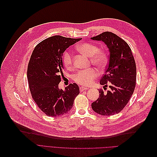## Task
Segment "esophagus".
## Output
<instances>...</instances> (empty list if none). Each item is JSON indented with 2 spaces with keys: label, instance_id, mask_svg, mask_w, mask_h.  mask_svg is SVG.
<instances>
[{
  "label": "esophagus",
  "instance_id": "34e87169",
  "mask_svg": "<svg viewBox=\"0 0 157 157\" xmlns=\"http://www.w3.org/2000/svg\"><path fill=\"white\" fill-rule=\"evenodd\" d=\"M88 90V88H86V87H84V86H80V92H82V91H84V90Z\"/></svg>",
  "mask_w": 157,
  "mask_h": 157
}]
</instances>
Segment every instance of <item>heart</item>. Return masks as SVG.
<instances>
[{"instance_id": "heart-1", "label": "heart", "mask_w": 157, "mask_h": 157, "mask_svg": "<svg viewBox=\"0 0 157 157\" xmlns=\"http://www.w3.org/2000/svg\"><path fill=\"white\" fill-rule=\"evenodd\" d=\"M77 50L88 57H90L91 63L98 67L105 66L107 60V55L103 49L98 48L96 44L91 42H82L77 46ZM63 62L65 68L71 70L73 68V58L70 51H66L63 56ZM98 76V71L93 68L86 71H80L75 75V81L84 86H90Z\"/></svg>"}]
</instances>
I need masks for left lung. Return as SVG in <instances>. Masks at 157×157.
I'll return each instance as SVG.
<instances>
[{"mask_svg":"<svg viewBox=\"0 0 157 157\" xmlns=\"http://www.w3.org/2000/svg\"><path fill=\"white\" fill-rule=\"evenodd\" d=\"M94 40L103 41L109 50V59L105 74L100 80L101 85L110 90L107 93L99 90V96L92 103L93 110L103 116L121 112L129 101L136 83V65L130 46L121 37L111 32H103Z\"/></svg>","mask_w":157,"mask_h":157,"instance_id":"left-lung-1","label":"left lung"}]
</instances>
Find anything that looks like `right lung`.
Masks as SVG:
<instances>
[{"mask_svg": "<svg viewBox=\"0 0 157 157\" xmlns=\"http://www.w3.org/2000/svg\"><path fill=\"white\" fill-rule=\"evenodd\" d=\"M80 40L56 35L40 42L33 52L27 67L30 92L47 116L56 117L68 113L80 93L76 83L70 84L65 90L58 87L63 76V52Z\"/></svg>", "mask_w": 157, "mask_h": 157, "instance_id": "obj_1", "label": "right lung"}]
</instances>
